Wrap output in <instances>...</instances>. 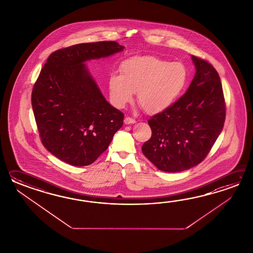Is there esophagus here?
Here are the masks:
<instances>
[{
    "mask_svg": "<svg viewBox=\"0 0 253 253\" xmlns=\"http://www.w3.org/2000/svg\"><path fill=\"white\" fill-rule=\"evenodd\" d=\"M125 124L129 125V124H134L136 121L134 120V119H132V118H129V117H126V119H124Z\"/></svg>",
    "mask_w": 253,
    "mask_h": 253,
    "instance_id": "obj_1",
    "label": "esophagus"
}]
</instances>
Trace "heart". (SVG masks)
Instances as JSON below:
<instances>
[{"label":"heart","mask_w":253,"mask_h":253,"mask_svg":"<svg viewBox=\"0 0 253 253\" xmlns=\"http://www.w3.org/2000/svg\"><path fill=\"white\" fill-rule=\"evenodd\" d=\"M120 75L108 79L114 105L124 108L138 92L137 101L145 112L156 114L170 108L184 91L188 70L181 62H170L153 55L133 56L119 66Z\"/></svg>","instance_id":"b5f03b06"}]
</instances>
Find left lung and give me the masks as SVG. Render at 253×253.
<instances>
[{"mask_svg":"<svg viewBox=\"0 0 253 253\" xmlns=\"http://www.w3.org/2000/svg\"><path fill=\"white\" fill-rule=\"evenodd\" d=\"M192 59L196 73L188 90L148 120L152 135L142 152L164 172H182L204 161L225 121V99L218 72L205 59L194 55Z\"/></svg>","mask_w":253,"mask_h":253,"instance_id":"left-lung-1","label":"left lung"}]
</instances>
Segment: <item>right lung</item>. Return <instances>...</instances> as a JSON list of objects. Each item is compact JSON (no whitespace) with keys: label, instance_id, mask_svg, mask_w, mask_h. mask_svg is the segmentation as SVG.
Returning <instances> with one entry per match:
<instances>
[{"label":"right lung","instance_id":"obj_1","mask_svg":"<svg viewBox=\"0 0 253 253\" xmlns=\"http://www.w3.org/2000/svg\"><path fill=\"white\" fill-rule=\"evenodd\" d=\"M108 42L81 43L48 56L33 86V114L42 145L61 161L91 165L123 126L124 114L103 97L84 62L122 51Z\"/></svg>","mask_w":253,"mask_h":253}]
</instances>
